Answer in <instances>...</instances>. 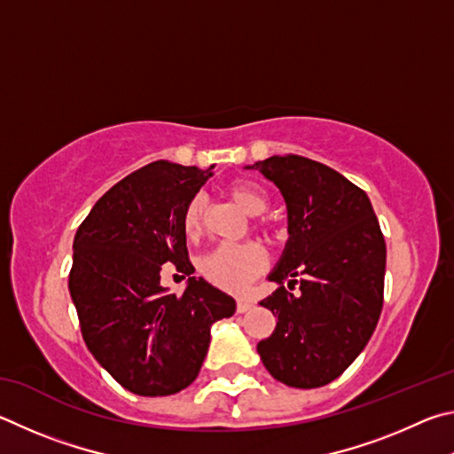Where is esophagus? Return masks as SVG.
<instances>
[{"mask_svg": "<svg viewBox=\"0 0 454 454\" xmlns=\"http://www.w3.org/2000/svg\"><path fill=\"white\" fill-rule=\"evenodd\" d=\"M253 307V301L249 299H237V313H247Z\"/></svg>", "mask_w": 454, "mask_h": 454, "instance_id": "34e87169", "label": "esophagus"}]
</instances>
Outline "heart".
Masks as SVG:
<instances>
[{
    "instance_id": "b5f03b06",
    "label": "heart",
    "mask_w": 454,
    "mask_h": 454,
    "mask_svg": "<svg viewBox=\"0 0 454 454\" xmlns=\"http://www.w3.org/2000/svg\"><path fill=\"white\" fill-rule=\"evenodd\" d=\"M225 193L245 213L261 215L267 209V197L259 187L245 181L229 183ZM205 223V197L195 195L183 211V233L189 239H197L203 231ZM269 265V255L263 245L249 243H223L211 249L199 261V271L215 287L239 293L249 287Z\"/></svg>"
}]
</instances>
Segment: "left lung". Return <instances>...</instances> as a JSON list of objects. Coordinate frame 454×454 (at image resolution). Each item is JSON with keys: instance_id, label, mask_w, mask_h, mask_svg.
<instances>
[{"instance_id": "1", "label": "left lung", "mask_w": 454, "mask_h": 454, "mask_svg": "<svg viewBox=\"0 0 454 454\" xmlns=\"http://www.w3.org/2000/svg\"><path fill=\"white\" fill-rule=\"evenodd\" d=\"M279 187L289 239L261 301L277 317L257 345L265 369L281 383L317 388L335 380L361 355L383 309L387 247L367 193L331 167L301 155H273L247 165ZM300 285L295 298L282 287Z\"/></svg>"}]
</instances>
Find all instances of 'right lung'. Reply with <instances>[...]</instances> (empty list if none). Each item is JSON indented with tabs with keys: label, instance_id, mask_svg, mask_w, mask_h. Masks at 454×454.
I'll return each mask as SVG.
<instances>
[{
	"label": "right lung",
	"instance_id": "right-lung-1",
	"mask_svg": "<svg viewBox=\"0 0 454 454\" xmlns=\"http://www.w3.org/2000/svg\"><path fill=\"white\" fill-rule=\"evenodd\" d=\"M213 167H141L93 205L75 233L69 293L83 340L135 395L167 396L193 383L211 325L235 313V299L203 277H189L179 297L161 285L165 263L195 271L181 219Z\"/></svg>",
	"mask_w": 454,
	"mask_h": 454
}]
</instances>
